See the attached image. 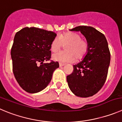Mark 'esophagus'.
Masks as SVG:
<instances>
[{
  "mask_svg": "<svg viewBox=\"0 0 122 122\" xmlns=\"http://www.w3.org/2000/svg\"><path fill=\"white\" fill-rule=\"evenodd\" d=\"M64 63H62V62H60V67H62V66H64Z\"/></svg>",
  "mask_w": 122,
  "mask_h": 122,
  "instance_id": "obj_1",
  "label": "esophagus"
}]
</instances>
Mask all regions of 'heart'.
<instances>
[{
  "mask_svg": "<svg viewBox=\"0 0 122 122\" xmlns=\"http://www.w3.org/2000/svg\"><path fill=\"white\" fill-rule=\"evenodd\" d=\"M65 46L66 51L60 52L53 55L55 61L66 62L79 61L84 58L88 49V44L86 40L82 39L77 33L68 32L56 37L52 40L51 49L53 52H58Z\"/></svg>",
  "mask_w": 122,
  "mask_h": 122,
  "instance_id": "heart-1",
  "label": "heart"
}]
</instances>
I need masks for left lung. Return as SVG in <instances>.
<instances>
[{
    "instance_id": "obj_1",
    "label": "left lung",
    "mask_w": 122,
    "mask_h": 122,
    "mask_svg": "<svg viewBox=\"0 0 122 122\" xmlns=\"http://www.w3.org/2000/svg\"><path fill=\"white\" fill-rule=\"evenodd\" d=\"M70 30L80 31L84 35L88 49L84 60L73 65L67 81L75 95L90 97L102 88L107 79L111 59L108 42L102 33L92 26H79Z\"/></svg>"
}]
</instances>
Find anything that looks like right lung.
I'll return each instance as SVG.
<instances>
[{"label":"right lung","mask_w":122,"mask_h":122,"mask_svg":"<svg viewBox=\"0 0 122 122\" xmlns=\"http://www.w3.org/2000/svg\"><path fill=\"white\" fill-rule=\"evenodd\" d=\"M56 34L52 31L31 27L15 34L11 51L12 71L19 85L30 93L41 92L51 82L53 71L59 67L51 61V44Z\"/></svg>","instance_id":"right-lung-1"}]
</instances>
